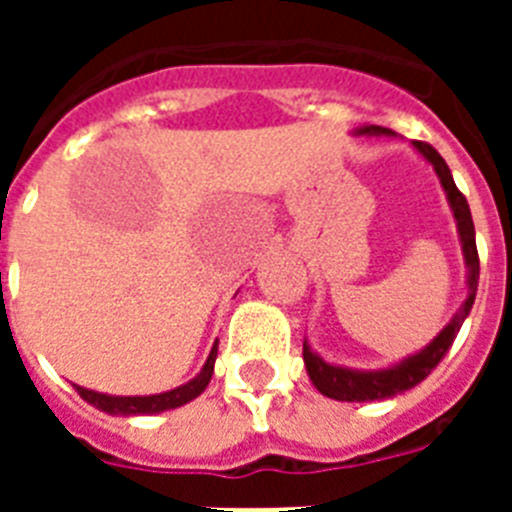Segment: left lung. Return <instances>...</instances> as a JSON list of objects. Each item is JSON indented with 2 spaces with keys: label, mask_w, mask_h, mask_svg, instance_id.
<instances>
[{
  "label": "left lung",
  "mask_w": 512,
  "mask_h": 512,
  "mask_svg": "<svg viewBox=\"0 0 512 512\" xmlns=\"http://www.w3.org/2000/svg\"><path fill=\"white\" fill-rule=\"evenodd\" d=\"M356 135H395L392 130L379 128V125H364V128L356 130ZM415 151L433 166V171L441 179V187L446 192V200H449L451 212L456 217V228H459V241L461 251H464V261H467V300L461 302V307L456 310L454 318L449 320V325L433 338L423 351L402 359L400 364L390 366V369H377V372H361V369H348V366H336L328 364V361L320 359L315 351H310V346H302V359H305L307 374H310L312 384L318 387L320 395L333 397V400L341 402H372V400H387V397H395L405 390H413L415 384L423 382L428 374L438 366V361L446 356V351L454 343L456 333H459L461 323L467 320L469 310L474 305V297H477V284H479V256H477V241H474V223L472 212H469L467 197L456 189L454 176H451L449 166L441 158V153L433 146L423 143V140H413Z\"/></svg>",
  "instance_id": "obj_1"
}]
</instances>
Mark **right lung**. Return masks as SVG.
I'll return each mask as SVG.
<instances>
[{
    "label": "right lung",
    "instance_id": "add662e5",
    "mask_svg": "<svg viewBox=\"0 0 512 512\" xmlns=\"http://www.w3.org/2000/svg\"><path fill=\"white\" fill-rule=\"evenodd\" d=\"M215 359H217V341L212 346L210 356H207L205 366H202V372L197 374L194 379H189L187 384L182 387H176V390L169 392H161V395H146V397H115V395H102V392H94V390H84L76 384V392H79L89 405H94L97 410L102 413H110V415H156V413H164V410H174V408H182L187 405L189 400L194 397H200L205 392V387L210 384L212 372H215Z\"/></svg>",
    "mask_w": 512,
    "mask_h": 512
}]
</instances>
